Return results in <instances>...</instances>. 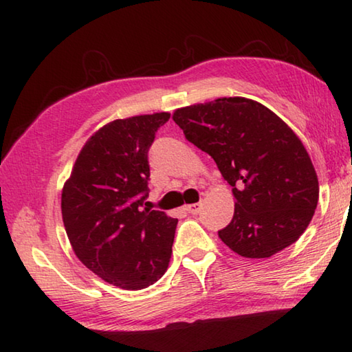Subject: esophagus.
<instances>
[{"mask_svg":"<svg viewBox=\"0 0 352 352\" xmlns=\"http://www.w3.org/2000/svg\"><path fill=\"white\" fill-rule=\"evenodd\" d=\"M184 209H186L188 214H198L201 210V203H192V204H188V206H184Z\"/></svg>","mask_w":352,"mask_h":352,"instance_id":"34e87169","label":"esophagus"}]
</instances>
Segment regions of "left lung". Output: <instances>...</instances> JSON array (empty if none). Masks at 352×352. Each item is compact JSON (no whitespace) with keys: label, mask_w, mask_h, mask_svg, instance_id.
<instances>
[{"label":"left lung","mask_w":352,"mask_h":352,"mask_svg":"<svg viewBox=\"0 0 352 352\" xmlns=\"http://www.w3.org/2000/svg\"><path fill=\"white\" fill-rule=\"evenodd\" d=\"M172 118L232 186L234 217L219 231L229 249L267 258L298 240L317 208L318 180L308 151L278 115L254 100L223 97L180 107Z\"/></svg>","instance_id":"obj_1"}]
</instances>
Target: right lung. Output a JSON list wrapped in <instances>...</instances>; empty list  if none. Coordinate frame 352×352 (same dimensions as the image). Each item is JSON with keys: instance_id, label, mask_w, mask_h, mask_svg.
Masks as SVG:
<instances>
[{"instance_id": "add662e5", "label": "right lung", "mask_w": 352, "mask_h": 352, "mask_svg": "<svg viewBox=\"0 0 352 352\" xmlns=\"http://www.w3.org/2000/svg\"><path fill=\"white\" fill-rule=\"evenodd\" d=\"M169 112L113 120L82 146L61 192L67 239L87 270L121 289H143L169 266L177 219L144 208L148 151Z\"/></svg>"}]
</instances>
